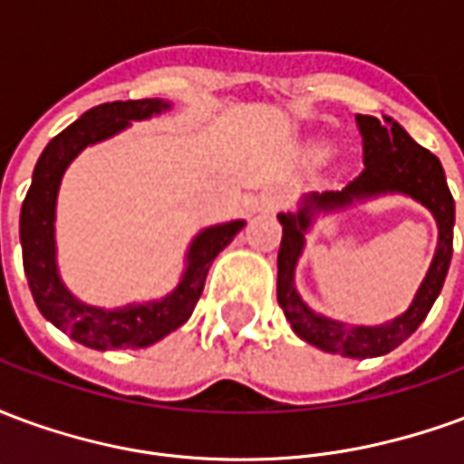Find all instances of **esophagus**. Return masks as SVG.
I'll return each mask as SVG.
<instances>
[{
  "mask_svg": "<svg viewBox=\"0 0 464 464\" xmlns=\"http://www.w3.org/2000/svg\"><path fill=\"white\" fill-rule=\"evenodd\" d=\"M283 203H285V193H283L281 188H271V191H266L261 196V201H258V211L276 213L278 208H283Z\"/></svg>",
  "mask_w": 464,
  "mask_h": 464,
  "instance_id": "obj_1",
  "label": "esophagus"
}]
</instances>
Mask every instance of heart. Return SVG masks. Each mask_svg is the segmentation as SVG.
I'll return each instance as SVG.
<instances>
[{
  "label": "heart",
  "mask_w": 464,
  "mask_h": 464,
  "mask_svg": "<svg viewBox=\"0 0 464 464\" xmlns=\"http://www.w3.org/2000/svg\"><path fill=\"white\" fill-rule=\"evenodd\" d=\"M328 153V149H318V156H325Z\"/></svg>",
  "instance_id": "1"
}]
</instances>
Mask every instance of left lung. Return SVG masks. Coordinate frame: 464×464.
<instances>
[{
    "label": "left lung",
    "mask_w": 464,
    "mask_h": 464,
    "mask_svg": "<svg viewBox=\"0 0 464 464\" xmlns=\"http://www.w3.org/2000/svg\"><path fill=\"white\" fill-rule=\"evenodd\" d=\"M355 121L362 136L365 163L358 179H353L341 191L305 193L298 203V211L278 213L283 226L278 251V303L285 313V321L291 323L293 333L301 341L343 358L362 360L395 350L428 318L432 303L438 301L442 291L452 258L455 201L438 156L412 141L398 121H392L390 116H382L380 121L375 116L362 114L355 116ZM395 192L422 202L439 223V248L409 311L380 326H353L313 312L295 288V266L304 247V233L310 230L314 218L321 212L342 210L355 202Z\"/></svg>",
    "instance_id": "1"
}]
</instances>
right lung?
Masks as SVG:
<instances>
[{"instance_id": "add662e5", "label": "right lung", "mask_w": 464, "mask_h": 464, "mask_svg": "<svg viewBox=\"0 0 464 464\" xmlns=\"http://www.w3.org/2000/svg\"><path fill=\"white\" fill-rule=\"evenodd\" d=\"M171 109L163 99H139V102H111L89 109L72 126L46 143L32 173V186L26 191L19 216V241L22 261L36 308L46 321L72 335L76 343L94 350L149 348L181 328L191 318L201 298L203 283L213 258L233 241L246 221H228L208 226L193 236L186 251V266L176 288L163 298L146 303H126L116 308H102L79 301L66 288L56 263V196L69 163L86 146L106 141L131 121H146Z\"/></svg>"}]
</instances>
